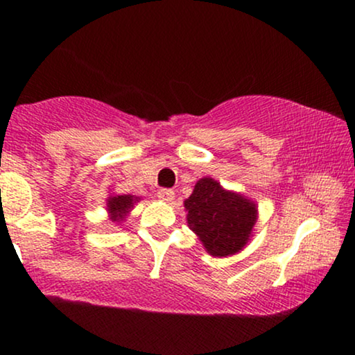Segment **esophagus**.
Returning <instances> with one entry per match:
<instances>
[{
	"label": "esophagus",
	"mask_w": 355,
	"mask_h": 355,
	"mask_svg": "<svg viewBox=\"0 0 355 355\" xmlns=\"http://www.w3.org/2000/svg\"><path fill=\"white\" fill-rule=\"evenodd\" d=\"M157 196H158L159 200H163V202H173L174 200V191H171V189H159Z\"/></svg>",
	"instance_id": "34e87169"
}]
</instances>
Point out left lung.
<instances>
[{
  "instance_id": "1",
  "label": "left lung",
  "mask_w": 355,
  "mask_h": 355,
  "mask_svg": "<svg viewBox=\"0 0 355 355\" xmlns=\"http://www.w3.org/2000/svg\"><path fill=\"white\" fill-rule=\"evenodd\" d=\"M187 226L207 254L231 257L249 244L259 220V205L244 193L227 191L210 176L198 179L184 200Z\"/></svg>"
}]
</instances>
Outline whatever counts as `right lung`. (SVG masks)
Returning a JSON list of instances; mask_svg holds the SVG:
<instances>
[{"mask_svg": "<svg viewBox=\"0 0 355 355\" xmlns=\"http://www.w3.org/2000/svg\"><path fill=\"white\" fill-rule=\"evenodd\" d=\"M140 202V197L128 196V193H110L106 198V213H108L110 221L116 223V225H123L129 213L132 211L135 203Z\"/></svg>", "mask_w": 355, "mask_h": 355, "instance_id": "right-lung-1", "label": "right lung"}]
</instances>
